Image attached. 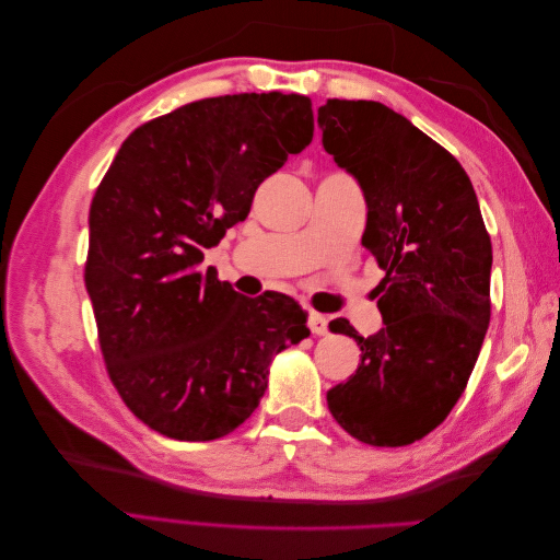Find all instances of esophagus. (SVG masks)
I'll return each instance as SVG.
<instances>
[{
  "mask_svg": "<svg viewBox=\"0 0 560 560\" xmlns=\"http://www.w3.org/2000/svg\"><path fill=\"white\" fill-rule=\"evenodd\" d=\"M308 327L315 336H325V334H329V319L322 313H311L308 315Z\"/></svg>",
  "mask_w": 560,
  "mask_h": 560,
  "instance_id": "34e87169",
  "label": "esophagus"
}]
</instances>
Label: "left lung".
Segmentation results:
<instances>
[{
  "instance_id": "8db88e82",
  "label": "left lung",
  "mask_w": 560,
  "mask_h": 560,
  "mask_svg": "<svg viewBox=\"0 0 560 560\" xmlns=\"http://www.w3.org/2000/svg\"><path fill=\"white\" fill-rule=\"evenodd\" d=\"M317 126L327 154L360 184L362 245L385 270L376 334L329 322L362 350L358 371L327 393L329 411L364 444H413L465 393L490 322L493 247L479 200L444 147L374 100H327Z\"/></svg>"
}]
</instances>
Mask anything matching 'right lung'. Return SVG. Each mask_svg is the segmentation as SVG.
Wrapping results in <instances>:
<instances>
[{
    "label": "right lung",
    "instance_id": "add662e5",
    "mask_svg": "<svg viewBox=\"0 0 560 560\" xmlns=\"http://www.w3.org/2000/svg\"><path fill=\"white\" fill-rule=\"evenodd\" d=\"M306 95L198 100L128 135L91 202L86 290L109 378L144 425L212 442L257 409L278 352L311 336L290 296L202 268L254 191L313 140Z\"/></svg>",
    "mask_w": 560,
    "mask_h": 560
}]
</instances>
